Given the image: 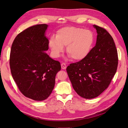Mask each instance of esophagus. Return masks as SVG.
<instances>
[{"instance_id": "obj_1", "label": "esophagus", "mask_w": 128, "mask_h": 128, "mask_svg": "<svg viewBox=\"0 0 128 128\" xmlns=\"http://www.w3.org/2000/svg\"><path fill=\"white\" fill-rule=\"evenodd\" d=\"M61 68L62 69H66L67 68V66L66 64H65V63H62L61 64Z\"/></svg>"}]
</instances>
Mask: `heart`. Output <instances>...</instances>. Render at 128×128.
Returning <instances> with one entry per match:
<instances>
[{"instance_id":"1","label":"heart","mask_w":128,"mask_h":128,"mask_svg":"<svg viewBox=\"0 0 128 128\" xmlns=\"http://www.w3.org/2000/svg\"><path fill=\"white\" fill-rule=\"evenodd\" d=\"M94 41V34L88 30L67 26L58 31L56 37L50 38L49 46L53 56L59 57L66 46V52L72 59L80 61L90 53Z\"/></svg>"}]
</instances>
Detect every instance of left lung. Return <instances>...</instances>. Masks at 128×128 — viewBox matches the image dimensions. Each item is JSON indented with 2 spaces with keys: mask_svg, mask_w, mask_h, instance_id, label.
I'll return each instance as SVG.
<instances>
[{
  "mask_svg": "<svg viewBox=\"0 0 128 128\" xmlns=\"http://www.w3.org/2000/svg\"><path fill=\"white\" fill-rule=\"evenodd\" d=\"M94 26L98 34L96 46L86 58L70 64L66 69L74 89L86 99L96 98L106 90L118 65L113 38L105 29L96 25Z\"/></svg>",
  "mask_w": 128,
  "mask_h": 128,
  "instance_id": "obj_1",
  "label": "left lung"
}]
</instances>
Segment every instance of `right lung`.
<instances>
[{
	"label": "right lung",
	"instance_id": "add662e5",
	"mask_svg": "<svg viewBox=\"0 0 128 128\" xmlns=\"http://www.w3.org/2000/svg\"><path fill=\"white\" fill-rule=\"evenodd\" d=\"M46 24L25 29L14 39L11 47L10 65L12 75L19 90L26 97L36 101L47 99L55 85L60 63L45 52L48 40L45 36Z\"/></svg>",
	"mask_w": 128,
	"mask_h": 128
}]
</instances>
